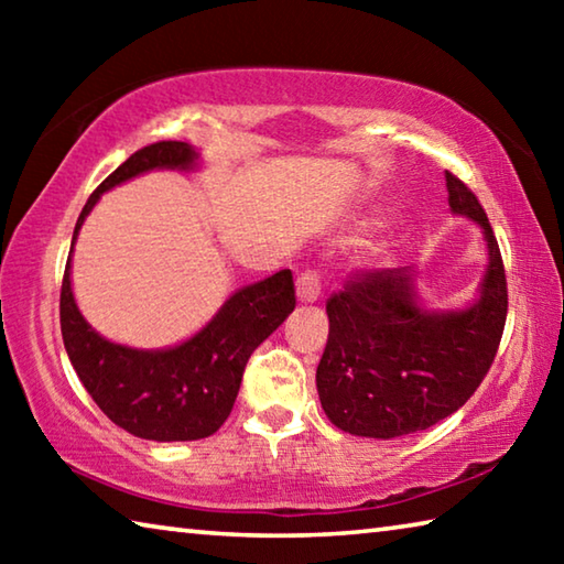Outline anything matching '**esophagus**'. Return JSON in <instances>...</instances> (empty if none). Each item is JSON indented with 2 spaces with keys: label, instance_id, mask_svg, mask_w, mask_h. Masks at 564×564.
Segmentation results:
<instances>
[{
  "label": "esophagus",
  "instance_id": "obj_1",
  "mask_svg": "<svg viewBox=\"0 0 564 564\" xmlns=\"http://www.w3.org/2000/svg\"><path fill=\"white\" fill-rule=\"evenodd\" d=\"M295 293H299L301 303H313L321 299V273L318 271H303L295 281Z\"/></svg>",
  "mask_w": 564,
  "mask_h": 564
}]
</instances>
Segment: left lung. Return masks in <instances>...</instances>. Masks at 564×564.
<instances>
[{
  "mask_svg": "<svg viewBox=\"0 0 564 564\" xmlns=\"http://www.w3.org/2000/svg\"><path fill=\"white\" fill-rule=\"evenodd\" d=\"M445 181L451 212L488 241L480 299L465 311L420 308L413 265L356 271L330 295L316 386L330 423L350 435L390 441L441 423L470 400L498 352L508 318L498 238L473 191L451 171Z\"/></svg>",
  "mask_w": 564,
  "mask_h": 564,
  "instance_id": "1",
  "label": "left lung"
}]
</instances>
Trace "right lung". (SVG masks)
I'll list each match as a JSON object with an SVG mask.
<instances>
[{
	"label": "right lung",
	"instance_id": "add662e5",
	"mask_svg": "<svg viewBox=\"0 0 564 564\" xmlns=\"http://www.w3.org/2000/svg\"><path fill=\"white\" fill-rule=\"evenodd\" d=\"M198 154L186 141L139 149L101 181L82 208L76 234L104 191L154 169H194ZM295 308L291 271L246 285L228 299L206 328L181 346L137 350L101 338L76 308L72 251L64 269L59 321L66 356L104 415L123 431L156 443L202 441L226 423L251 352Z\"/></svg>",
	"mask_w": 564,
	"mask_h": 564
}]
</instances>
